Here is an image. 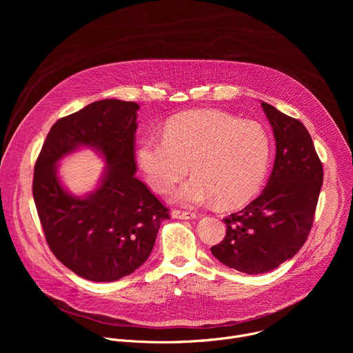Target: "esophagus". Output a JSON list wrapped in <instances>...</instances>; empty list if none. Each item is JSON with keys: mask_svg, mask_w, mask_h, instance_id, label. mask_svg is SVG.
Masks as SVG:
<instances>
[{"mask_svg": "<svg viewBox=\"0 0 353 353\" xmlns=\"http://www.w3.org/2000/svg\"><path fill=\"white\" fill-rule=\"evenodd\" d=\"M172 216L176 219H194L196 218V215L194 212H187V211H180V210H174L172 212Z\"/></svg>", "mask_w": 353, "mask_h": 353, "instance_id": "esophagus-1", "label": "esophagus"}]
</instances>
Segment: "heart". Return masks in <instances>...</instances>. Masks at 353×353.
I'll return each mask as SVG.
<instances>
[{
  "label": "heart",
  "mask_w": 353,
  "mask_h": 353,
  "mask_svg": "<svg viewBox=\"0 0 353 353\" xmlns=\"http://www.w3.org/2000/svg\"><path fill=\"white\" fill-rule=\"evenodd\" d=\"M272 141L263 124L219 110H201L172 119L163 138L143 137L137 159L148 183L165 194L191 165L194 176L176 192L183 205L216 203L240 207L261 190L271 163Z\"/></svg>",
  "instance_id": "obj_1"
}]
</instances>
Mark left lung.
I'll list each match as a JSON object with an SVG mask.
<instances>
[{
	"label": "left lung",
	"instance_id": "8db88e82",
	"mask_svg": "<svg viewBox=\"0 0 353 353\" xmlns=\"http://www.w3.org/2000/svg\"><path fill=\"white\" fill-rule=\"evenodd\" d=\"M261 106L276 142L272 173L260 196L223 219L226 236L211 247L222 264L248 275L275 270L305 244L323 185V163L306 127Z\"/></svg>",
	"mask_w": 353,
	"mask_h": 353
}]
</instances>
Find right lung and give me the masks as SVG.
<instances>
[{
  "label": "right lung",
  "instance_id": "add662e5",
  "mask_svg": "<svg viewBox=\"0 0 353 353\" xmlns=\"http://www.w3.org/2000/svg\"><path fill=\"white\" fill-rule=\"evenodd\" d=\"M135 102L105 99L60 119L34 165L33 198L53 254L77 275L113 282L149 257L169 210L135 177ZM81 145L108 166L98 188L75 197L61 185L57 163Z\"/></svg>",
  "mask_w": 353,
  "mask_h": 353
}]
</instances>
